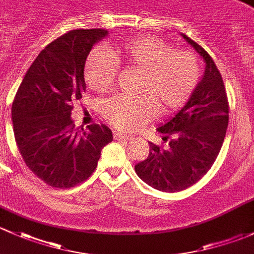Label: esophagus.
<instances>
[{
    "label": "esophagus",
    "mask_w": 254,
    "mask_h": 254,
    "mask_svg": "<svg viewBox=\"0 0 254 254\" xmlns=\"http://www.w3.org/2000/svg\"><path fill=\"white\" fill-rule=\"evenodd\" d=\"M114 139L115 140H124V142H128V140L133 139L132 135L129 134H121V133H114Z\"/></svg>",
    "instance_id": "esophagus-1"
}]
</instances>
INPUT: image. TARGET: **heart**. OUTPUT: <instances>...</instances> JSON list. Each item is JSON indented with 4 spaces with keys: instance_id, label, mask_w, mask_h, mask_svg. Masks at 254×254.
I'll use <instances>...</instances> for the list:
<instances>
[{
    "instance_id": "b5f03b06",
    "label": "heart",
    "mask_w": 254,
    "mask_h": 254,
    "mask_svg": "<svg viewBox=\"0 0 254 254\" xmlns=\"http://www.w3.org/2000/svg\"><path fill=\"white\" fill-rule=\"evenodd\" d=\"M120 64L140 72L137 96L115 95L101 105V115L112 127L134 130L151 121L160 110L172 114L190 101L200 80L199 59L192 51H176L156 36L125 40L110 52L91 50L84 78L96 93L112 87Z\"/></svg>"
}]
</instances>
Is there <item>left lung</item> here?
<instances>
[{
    "mask_svg": "<svg viewBox=\"0 0 254 254\" xmlns=\"http://www.w3.org/2000/svg\"><path fill=\"white\" fill-rule=\"evenodd\" d=\"M182 36L204 60V75L179 114L158 128L169 146L149 143L148 158L134 166L145 184L171 193L190 187L209 171L229 125V101L218 67L199 44Z\"/></svg>",
    "mask_w": 254,
    "mask_h": 254,
    "instance_id": "obj_1",
    "label": "left lung"
}]
</instances>
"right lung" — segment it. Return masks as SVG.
<instances>
[{
  "mask_svg": "<svg viewBox=\"0 0 254 254\" xmlns=\"http://www.w3.org/2000/svg\"><path fill=\"white\" fill-rule=\"evenodd\" d=\"M106 29H74L50 43L25 73L12 105L15 143L25 165L54 188L88 180L101 149L112 142L105 125L75 127L72 104L85 91L84 64Z\"/></svg>",
  "mask_w": 254,
  "mask_h": 254,
  "instance_id": "obj_1",
  "label": "right lung"
}]
</instances>
